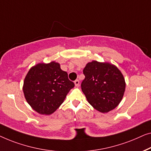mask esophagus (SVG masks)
Returning <instances> with one entry per match:
<instances>
[{
  "label": "esophagus",
  "instance_id": "esophagus-1",
  "mask_svg": "<svg viewBox=\"0 0 151 151\" xmlns=\"http://www.w3.org/2000/svg\"><path fill=\"white\" fill-rule=\"evenodd\" d=\"M75 85L76 87H78V86H79V81L77 80V79L75 80Z\"/></svg>",
  "mask_w": 151,
  "mask_h": 151
}]
</instances>
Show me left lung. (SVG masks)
<instances>
[{
    "label": "left lung",
    "instance_id": "1",
    "mask_svg": "<svg viewBox=\"0 0 151 151\" xmlns=\"http://www.w3.org/2000/svg\"><path fill=\"white\" fill-rule=\"evenodd\" d=\"M81 90L88 103L102 113L114 109L122 101L125 81L116 65L97 61L89 62L83 69Z\"/></svg>",
    "mask_w": 151,
    "mask_h": 151
}]
</instances>
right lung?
Listing matches in <instances>:
<instances>
[{"instance_id": "obj_1", "label": "right lung", "mask_w": 151, "mask_h": 151, "mask_svg": "<svg viewBox=\"0 0 151 151\" xmlns=\"http://www.w3.org/2000/svg\"><path fill=\"white\" fill-rule=\"evenodd\" d=\"M75 83L68 79L55 61L40 63L29 70L24 81L23 92L27 103L37 113L49 115L63 103Z\"/></svg>"}]
</instances>
